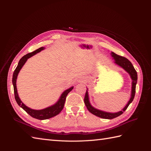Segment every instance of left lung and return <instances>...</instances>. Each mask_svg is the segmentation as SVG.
Here are the masks:
<instances>
[{
    "label": "left lung",
    "instance_id": "1",
    "mask_svg": "<svg viewBox=\"0 0 151 151\" xmlns=\"http://www.w3.org/2000/svg\"><path fill=\"white\" fill-rule=\"evenodd\" d=\"M111 56L115 59V63L118 65L122 67L123 69H125L129 74H130L131 78L132 79V94H131V98L129 100V101L128 102L127 104L125 106V107L123 108L122 111L118 112V113H108V112H104L101 110H99L94 108L91 106L89 101V97H88V91L86 90V93L85 94L84 96V103L86 106L88 108L89 112H91L93 115L97 116L98 117L104 118V119H113V118H115L116 117H118V116L121 115L124 112L128 106H129V104L132 102L133 99L135 96V88H136V84L137 81V71L134 68L133 65L132 64V63L128 60V59L124 57L120 56L118 55L115 53L114 52L111 53Z\"/></svg>",
    "mask_w": 151,
    "mask_h": 151
}]
</instances>
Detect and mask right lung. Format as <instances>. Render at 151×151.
<instances>
[{"label": "right lung", "mask_w": 151, "mask_h": 151, "mask_svg": "<svg viewBox=\"0 0 151 151\" xmlns=\"http://www.w3.org/2000/svg\"><path fill=\"white\" fill-rule=\"evenodd\" d=\"M44 48L45 47H41L37 50H35L34 52L29 53L28 54H26V55L22 57L20 59L19 63H18V65L16 68L14 72L13 76H12V84L14 86V97L17 103L18 104L19 106H20V107H21L22 109H23L27 113H28L31 116L38 120H46L58 115V114L60 113L63 109V106H64L66 97L68 93H70L72 90V89L74 88L73 87H72V88L65 91L62 94L61 96L60 99H59L58 102L55 104L54 105H53V106H50L48 108H47L43 109H41V110H35V109H31L28 106H26V105L21 101V99H19V96H18V94H17V87H16V79H17V75L19 74V72L21 69L22 66L24 65L25 62L27 61V60H28L29 58L31 57L32 56H33L34 55L44 50Z\"/></svg>", "instance_id": "1"}]
</instances>
